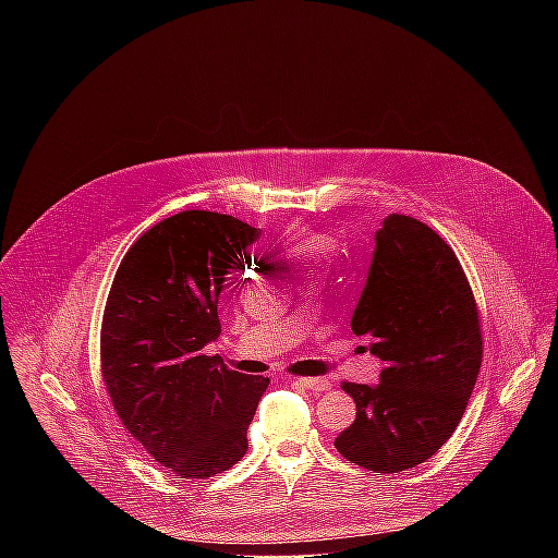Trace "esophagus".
I'll use <instances>...</instances> for the list:
<instances>
[{
	"label": "esophagus",
	"instance_id": "34e87169",
	"mask_svg": "<svg viewBox=\"0 0 558 558\" xmlns=\"http://www.w3.org/2000/svg\"><path fill=\"white\" fill-rule=\"evenodd\" d=\"M293 381L313 392H325L331 388V381L327 377H293Z\"/></svg>",
	"mask_w": 558,
	"mask_h": 558
}]
</instances>
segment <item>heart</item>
<instances>
[{"instance_id":"b5f03b06","label":"heart","mask_w":558,"mask_h":558,"mask_svg":"<svg viewBox=\"0 0 558 558\" xmlns=\"http://www.w3.org/2000/svg\"><path fill=\"white\" fill-rule=\"evenodd\" d=\"M278 250L289 263L308 267L320 263L329 254L331 245L325 235L315 233L302 225H291L280 233Z\"/></svg>"}]
</instances>
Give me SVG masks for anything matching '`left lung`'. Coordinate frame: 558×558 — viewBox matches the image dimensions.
I'll use <instances>...</instances> for the list:
<instances>
[{"mask_svg":"<svg viewBox=\"0 0 558 558\" xmlns=\"http://www.w3.org/2000/svg\"><path fill=\"white\" fill-rule=\"evenodd\" d=\"M351 329L384 366L373 386L342 381L357 415L338 452L384 474L424 463L461 422L484 355L472 289L437 231L384 218Z\"/></svg>","mask_w":558,"mask_h":558,"instance_id":"obj_1","label":"left lung"}]
</instances>
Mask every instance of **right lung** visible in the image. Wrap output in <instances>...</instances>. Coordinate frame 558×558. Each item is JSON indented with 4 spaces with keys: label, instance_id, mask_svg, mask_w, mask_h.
<instances>
[{
    "label": "right lung",
    "instance_id": "1",
    "mask_svg": "<svg viewBox=\"0 0 558 558\" xmlns=\"http://www.w3.org/2000/svg\"><path fill=\"white\" fill-rule=\"evenodd\" d=\"M258 235L227 214H174L128 250L106 302L101 373L112 407L179 480H207L245 457L269 386L203 353L220 336L225 276Z\"/></svg>",
    "mask_w": 558,
    "mask_h": 558
}]
</instances>
